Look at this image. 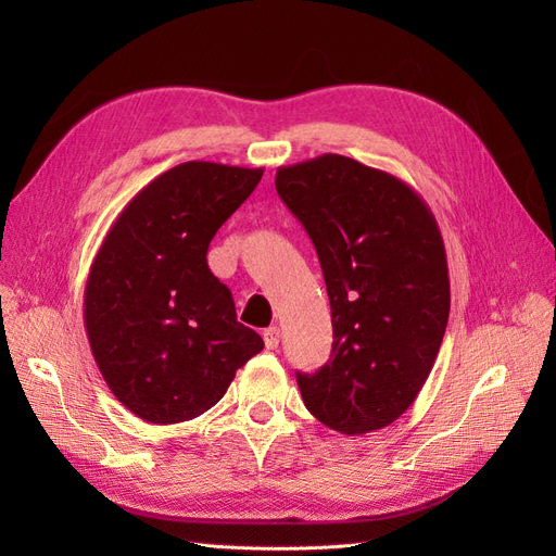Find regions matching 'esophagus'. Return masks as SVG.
<instances>
[{
	"label": "esophagus",
	"instance_id": "esophagus-1",
	"mask_svg": "<svg viewBox=\"0 0 556 556\" xmlns=\"http://www.w3.org/2000/svg\"><path fill=\"white\" fill-rule=\"evenodd\" d=\"M278 343H280V329L278 327L264 329V345H266V350H276Z\"/></svg>",
	"mask_w": 556,
	"mask_h": 556
}]
</instances>
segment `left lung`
<instances>
[{
    "mask_svg": "<svg viewBox=\"0 0 556 556\" xmlns=\"http://www.w3.org/2000/svg\"><path fill=\"white\" fill-rule=\"evenodd\" d=\"M276 190L308 231L331 306V359L296 374L306 408L348 435L392 425L427 382L447 327L439 223L401 178L333 153L280 166Z\"/></svg>",
    "mask_w": 556,
    "mask_h": 556,
    "instance_id": "8db88e82",
    "label": "left lung"
}]
</instances>
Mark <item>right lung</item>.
I'll list each match as a JSON object with an SVG mask.
<instances>
[{
	"label": "right lung",
	"mask_w": 556,
	"mask_h": 556,
	"mask_svg": "<svg viewBox=\"0 0 556 556\" xmlns=\"http://www.w3.org/2000/svg\"><path fill=\"white\" fill-rule=\"evenodd\" d=\"M262 174L215 162L174 166L115 217L90 266L83 319L92 357L115 399L150 425L213 408L264 348L206 262L215 231Z\"/></svg>",
	"instance_id": "right-lung-1"
}]
</instances>
